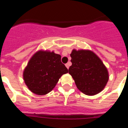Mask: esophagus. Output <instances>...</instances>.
Wrapping results in <instances>:
<instances>
[{"instance_id":"1","label":"esophagus","mask_w":128,"mask_h":128,"mask_svg":"<svg viewBox=\"0 0 128 128\" xmlns=\"http://www.w3.org/2000/svg\"><path fill=\"white\" fill-rule=\"evenodd\" d=\"M69 66H70V64H69V63H67V64H66V67H67V68H68H68H69Z\"/></svg>"}]
</instances>
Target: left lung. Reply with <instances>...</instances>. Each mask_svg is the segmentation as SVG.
Segmentation results:
<instances>
[{
  "instance_id": "left-lung-1",
  "label": "left lung",
  "mask_w": 128,
  "mask_h": 128,
  "mask_svg": "<svg viewBox=\"0 0 128 128\" xmlns=\"http://www.w3.org/2000/svg\"><path fill=\"white\" fill-rule=\"evenodd\" d=\"M72 65L68 73L78 88L89 96L102 92L108 82L107 68L99 57L88 50H73L70 54Z\"/></svg>"
}]
</instances>
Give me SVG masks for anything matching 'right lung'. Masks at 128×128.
<instances>
[{
    "label": "right lung",
    "instance_id": "1",
    "mask_svg": "<svg viewBox=\"0 0 128 128\" xmlns=\"http://www.w3.org/2000/svg\"><path fill=\"white\" fill-rule=\"evenodd\" d=\"M61 56L54 52L39 50L29 60L23 72L28 88L38 95H44L54 89L68 69L61 61Z\"/></svg>",
    "mask_w": 128,
    "mask_h": 128
}]
</instances>
